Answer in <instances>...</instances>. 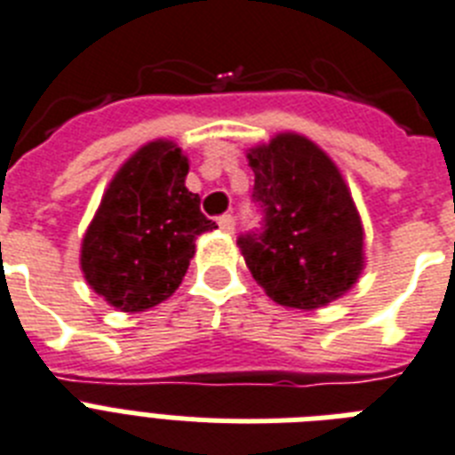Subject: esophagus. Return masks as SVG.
Masks as SVG:
<instances>
[{
  "instance_id": "34e87169",
  "label": "esophagus",
  "mask_w": 455,
  "mask_h": 455,
  "mask_svg": "<svg viewBox=\"0 0 455 455\" xmlns=\"http://www.w3.org/2000/svg\"><path fill=\"white\" fill-rule=\"evenodd\" d=\"M217 224H220V228L224 231V234H234L235 228V221L231 215H221L220 220H217Z\"/></svg>"
}]
</instances>
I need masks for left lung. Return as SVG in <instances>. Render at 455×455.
<instances>
[{
  "label": "left lung",
  "instance_id": "left-lung-1",
  "mask_svg": "<svg viewBox=\"0 0 455 455\" xmlns=\"http://www.w3.org/2000/svg\"><path fill=\"white\" fill-rule=\"evenodd\" d=\"M247 165L266 224L238 247L257 285L299 311L341 299L364 271V227L339 165L299 132L247 149Z\"/></svg>",
  "mask_w": 455,
  "mask_h": 455
}]
</instances>
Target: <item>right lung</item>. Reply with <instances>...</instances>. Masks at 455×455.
Here are the masks:
<instances>
[{
  "instance_id": "obj_1",
  "label": "right lung",
  "mask_w": 455,
  "mask_h": 455,
  "mask_svg": "<svg viewBox=\"0 0 455 455\" xmlns=\"http://www.w3.org/2000/svg\"><path fill=\"white\" fill-rule=\"evenodd\" d=\"M189 158L165 138L142 144L107 184L81 238V271L95 294L124 313L154 308L180 287L196 238L215 221L187 189Z\"/></svg>"
}]
</instances>
